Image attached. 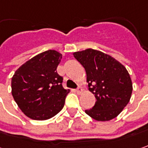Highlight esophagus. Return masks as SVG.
Listing matches in <instances>:
<instances>
[{
    "label": "esophagus",
    "instance_id": "obj_1",
    "mask_svg": "<svg viewBox=\"0 0 148 148\" xmlns=\"http://www.w3.org/2000/svg\"><path fill=\"white\" fill-rule=\"evenodd\" d=\"M76 92L78 93H81L83 92V88L81 86H79L77 88H76Z\"/></svg>",
    "mask_w": 148,
    "mask_h": 148
}]
</instances>
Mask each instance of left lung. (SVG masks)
Instances as JSON below:
<instances>
[{"label": "left lung", "instance_id": "obj_1", "mask_svg": "<svg viewBox=\"0 0 148 148\" xmlns=\"http://www.w3.org/2000/svg\"><path fill=\"white\" fill-rule=\"evenodd\" d=\"M73 55L84 68L88 90L96 98L94 106L85 112L97 121L116 118L132 95V80L126 68L112 56L93 49Z\"/></svg>", "mask_w": 148, "mask_h": 148}]
</instances>
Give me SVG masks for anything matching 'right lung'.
I'll return each instance as SVG.
<instances>
[{"label": "right lung", "mask_w": 148, "mask_h": 148, "mask_svg": "<svg viewBox=\"0 0 148 148\" xmlns=\"http://www.w3.org/2000/svg\"><path fill=\"white\" fill-rule=\"evenodd\" d=\"M61 59L56 50H46L23 64L13 75L12 96L29 119H51L64 108L69 89L63 88V78L56 71Z\"/></svg>", "instance_id": "1"}]
</instances>
